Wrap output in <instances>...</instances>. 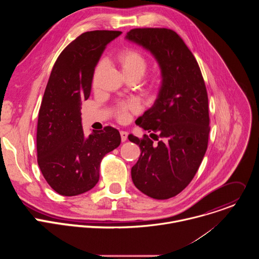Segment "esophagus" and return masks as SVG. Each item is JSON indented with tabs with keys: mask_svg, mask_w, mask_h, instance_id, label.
<instances>
[{
	"mask_svg": "<svg viewBox=\"0 0 259 259\" xmlns=\"http://www.w3.org/2000/svg\"><path fill=\"white\" fill-rule=\"evenodd\" d=\"M120 134H121V139H122V141H123V142L126 141V140H127V137H128V133H127L126 131H121Z\"/></svg>",
	"mask_w": 259,
	"mask_h": 259,
	"instance_id": "esophagus-1",
	"label": "esophagus"
}]
</instances>
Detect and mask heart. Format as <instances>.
<instances>
[{
    "instance_id": "heart-1",
    "label": "heart",
    "mask_w": 259,
    "mask_h": 259,
    "mask_svg": "<svg viewBox=\"0 0 259 259\" xmlns=\"http://www.w3.org/2000/svg\"><path fill=\"white\" fill-rule=\"evenodd\" d=\"M116 61L121 67L124 76L126 78H136L140 80L149 66L147 59L139 52L132 49H125L120 51L116 56ZM103 67V63L99 62L94 70V79ZM159 84L158 79H153L150 83L151 88L157 87ZM139 109V105L135 100H130L127 102H122L117 106V118L120 121H126L128 118L129 112H136Z\"/></svg>"
}]
</instances>
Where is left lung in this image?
<instances>
[{"mask_svg":"<svg viewBox=\"0 0 259 259\" xmlns=\"http://www.w3.org/2000/svg\"><path fill=\"white\" fill-rule=\"evenodd\" d=\"M126 39L149 50L162 73L158 98L136 121L157 142L146 134L128 136L141 151L131 177L144 195L166 200L189 186L207 151V90L195 56L174 30L133 28Z\"/></svg>","mask_w":259,"mask_h":259,"instance_id":"left-lung-1","label":"left lung"}]
</instances>
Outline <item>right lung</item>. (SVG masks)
Returning a JSON list of instances; mask_svg holds the SVG:
<instances>
[{"instance_id":"right-lung-1","label":"right lung","mask_w":259,"mask_h":259,"mask_svg":"<svg viewBox=\"0 0 259 259\" xmlns=\"http://www.w3.org/2000/svg\"><path fill=\"white\" fill-rule=\"evenodd\" d=\"M121 33H82L64 48L51 70L39 110L36 154L44 178L61 196H78L93 189L102 158L121 143L119 131L109 126L86 136L81 118V104L90 96L95 66L105 46Z\"/></svg>"}]
</instances>
